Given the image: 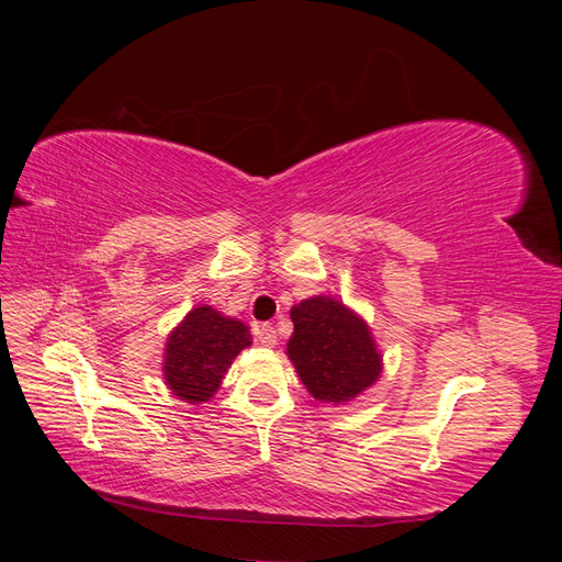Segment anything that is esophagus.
Here are the masks:
<instances>
[{
	"mask_svg": "<svg viewBox=\"0 0 562 562\" xmlns=\"http://www.w3.org/2000/svg\"><path fill=\"white\" fill-rule=\"evenodd\" d=\"M255 335H258V339H260L265 347H274L277 345V328L269 326V323H262V326L255 328Z\"/></svg>",
	"mask_w": 562,
	"mask_h": 562,
	"instance_id": "34e87169",
	"label": "esophagus"
}]
</instances>
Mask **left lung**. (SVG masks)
I'll use <instances>...</instances> for the list:
<instances>
[{
  "instance_id": "1",
  "label": "left lung",
  "mask_w": 562,
  "mask_h": 562,
  "mask_svg": "<svg viewBox=\"0 0 562 562\" xmlns=\"http://www.w3.org/2000/svg\"><path fill=\"white\" fill-rule=\"evenodd\" d=\"M293 337L288 356L310 394L345 403L380 378L382 356L363 318L333 297L304 300L291 310Z\"/></svg>"
}]
</instances>
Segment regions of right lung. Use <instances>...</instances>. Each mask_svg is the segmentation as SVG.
Here are the masks:
<instances>
[{
    "label": "right lung",
    "instance_id": "1",
    "mask_svg": "<svg viewBox=\"0 0 562 562\" xmlns=\"http://www.w3.org/2000/svg\"><path fill=\"white\" fill-rule=\"evenodd\" d=\"M248 345H252L250 333L241 321L225 318L203 304L187 314L168 337L164 359L166 384L182 401H209L236 353Z\"/></svg>",
    "mask_w": 562,
    "mask_h": 562
}]
</instances>
